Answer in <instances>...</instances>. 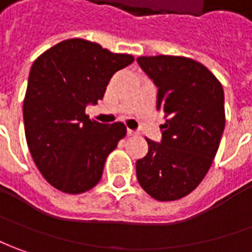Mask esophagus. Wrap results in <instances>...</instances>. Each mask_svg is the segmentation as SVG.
I'll return each instance as SVG.
<instances>
[{
  "instance_id": "1",
  "label": "esophagus",
  "mask_w": 252,
  "mask_h": 252,
  "mask_svg": "<svg viewBox=\"0 0 252 252\" xmlns=\"http://www.w3.org/2000/svg\"><path fill=\"white\" fill-rule=\"evenodd\" d=\"M126 133H128L129 136H133V135H136V131H133V129H128V131H126Z\"/></svg>"
}]
</instances>
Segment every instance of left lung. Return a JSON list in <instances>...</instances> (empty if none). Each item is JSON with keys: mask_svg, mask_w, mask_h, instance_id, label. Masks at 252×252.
Returning a JSON list of instances; mask_svg holds the SVG:
<instances>
[{"mask_svg": "<svg viewBox=\"0 0 252 252\" xmlns=\"http://www.w3.org/2000/svg\"><path fill=\"white\" fill-rule=\"evenodd\" d=\"M140 68L158 88L164 113L161 143L148 140L136 161L142 189L158 201H172L197 188L211 167L225 129V96L217 77L184 56H139Z\"/></svg>", "mask_w": 252, "mask_h": 252, "instance_id": "8db88e82", "label": "left lung"}]
</instances>
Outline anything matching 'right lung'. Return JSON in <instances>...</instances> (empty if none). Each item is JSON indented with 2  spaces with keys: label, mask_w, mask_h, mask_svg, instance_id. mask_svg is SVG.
Masks as SVG:
<instances>
[{
  "label": "right lung",
  "mask_w": 252,
  "mask_h": 252,
  "mask_svg": "<svg viewBox=\"0 0 252 252\" xmlns=\"http://www.w3.org/2000/svg\"><path fill=\"white\" fill-rule=\"evenodd\" d=\"M132 55L96 42L62 41L32 63L23 102L27 146L42 176L58 190L80 194L102 178L106 157L126 136L123 123L100 124L85 113Z\"/></svg>",
  "instance_id": "1"
}]
</instances>
